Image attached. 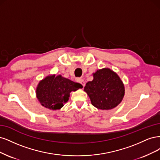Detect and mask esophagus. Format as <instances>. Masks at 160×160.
Segmentation results:
<instances>
[{
    "mask_svg": "<svg viewBox=\"0 0 160 160\" xmlns=\"http://www.w3.org/2000/svg\"><path fill=\"white\" fill-rule=\"evenodd\" d=\"M77 82H78V83L81 84L82 85V86L84 87L86 83H85V81H84L83 79H82V78H78V80H77Z\"/></svg>",
    "mask_w": 160,
    "mask_h": 160,
    "instance_id": "esophagus-1",
    "label": "esophagus"
}]
</instances>
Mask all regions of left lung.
<instances>
[{
	"mask_svg": "<svg viewBox=\"0 0 160 160\" xmlns=\"http://www.w3.org/2000/svg\"><path fill=\"white\" fill-rule=\"evenodd\" d=\"M93 77L84 87L92 104L102 110H112L120 104L125 89L118 75L110 68H103L97 70Z\"/></svg>",
	"mask_w": 160,
	"mask_h": 160,
	"instance_id": "obj_1",
	"label": "left lung"
}]
</instances>
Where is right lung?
<instances>
[{
    "instance_id": "1",
    "label": "right lung",
    "mask_w": 160,
    "mask_h": 160,
    "mask_svg": "<svg viewBox=\"0 0 160 160\" xmlns=\"http://www.w3.org/2000/svg\"><path fill=\"white\" fill-rule=\"evenodd\" d=\"M83 87L80 84L64 78L61 75H50L40 81L36 94L44 107L56 110L62 108L68 101L70 93Z\"/></svg>"
}]
</instances>
